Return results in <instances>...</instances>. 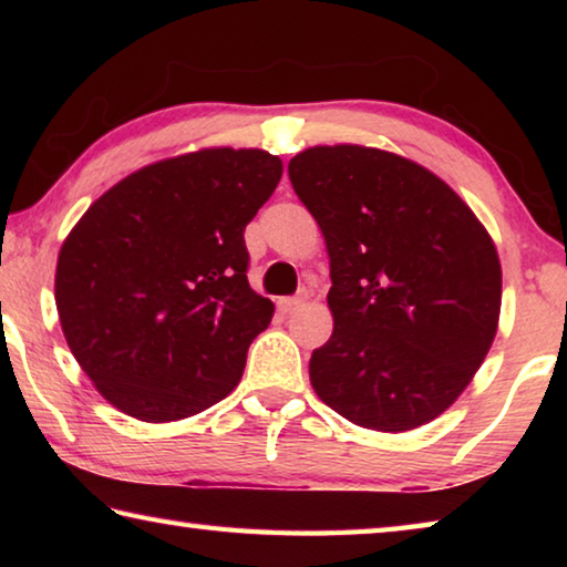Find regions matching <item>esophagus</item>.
Returning a JSON list of instances; mask_svg holds the SVG:
<instances>
[{"label": "esophagus", "mask_w": 567, "mask_h": 567, "mask_svg": "<svg viewBox=\"0 0 567 567\" xmlns=\"http://www.w3.org/2000/svg\"><path fill=\"white\" fill-rule=\"evenodd\" d=\"M305 302V295H297V297H282L280 302H277V307H280L282 312H292V310H297V307H300Z\"/></svg>", "instance_id": "1"}]
</instances>
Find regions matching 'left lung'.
<instances>
[{
  "mask_svg": "<svg viewBox=\"0 0 567 567\" xmlns=\"http://www.w3.org/2000/svg\"><path fill=\"white\" fill-rule=\"evenodd\" d=\"M287 172L330 255L334 330L310 358L315 392L380 433L435 420L495 340L491 235L443 179L385 150L310 147Z\"/></svg>",
  "mask_w": 567,
  "mask_h": 567,
  "instance_id": "1",
  "label": "left lung"
}]
</instances>
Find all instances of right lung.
Returning a JSON list of instances; mask_svg holds the SVG:
<instances>
[{
	"label": "right lung",
	"mask_w": 567,
	"mask_h": 567,
	"mask_svg": "<svg viewBox=\"0 0 567 567\" xmlns=\"http://www.w3.org/2000/svg\"><path fill=\"white\" fill-rule=\"evenodd\" d=\"M280 177L282 159L265 150L189 152L132 172L66 235L62 332L124 415L182 420L237 388L275 312L247 282L245 227Z\"/></svg>",
	"instance_id": "right-lung-1"
}]
</instances>
